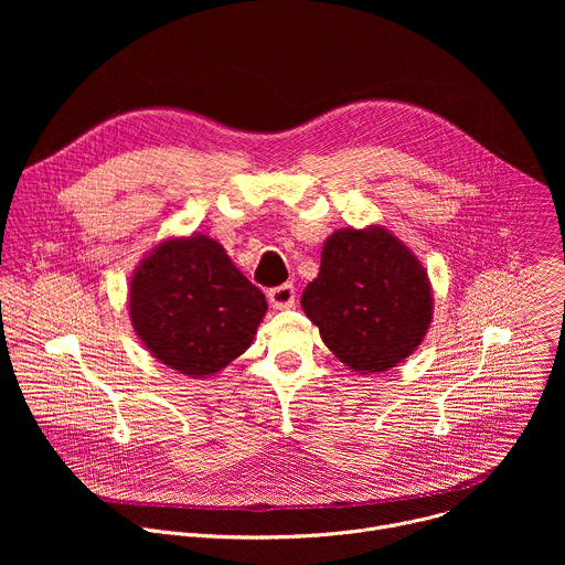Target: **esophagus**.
Instances as JSON below:
<instances>
[{
    "label": "esophagus",
    "instance_id": "obj_1",
    "mask_svg": "<svg viewBox=\"0 0 565 565\" xmlns=\"http://www.w3.org/2000/svg\"><path fill=\"white\" fill-rule=\"evenodd\" d=\"M268 299L273 303V308L284 310V308H292L295 306V286L292 284H281L268 290Z\"/></svg>",
    "mask_w": 565,
    "mask_h": 565
}]
</instances>
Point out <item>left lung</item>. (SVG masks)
Here are the masks:
<instances>
[{
	"instance_id": "8db88e82",
	"label": "left lung",
	"mask_w": 565,
	"mask_h": 565,
	"mask_svg": "<svg viewBox=\"0 0 565 565\" xmlns=\"http://www.w3.org/2000/svg\"><path fill=\"white\" fill-rule=\"evenodd\" d=\"M301 308L351 369L377 373L416 351L431 321V288L418 259L382 227L340 230L321 250Z\"/></svg>"
}]
</instances>
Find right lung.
Instances as JSON below:
<instances>
[{"label": "right lung", "instance_id": "1", "mask_svg": "<svg viewBox=\"0 0 565 565\" xmlns=\"http://www.w3.org/2000/svg\"><path fill=\"white\" fill-rule=\"evenodd\" d=\"M266 310L264 292L203 234L160 244L129 288V315L145 347L192 377L244 353Z\"/></svg>", "mask_w": 565, "mask_h": 565}]
</instances>
